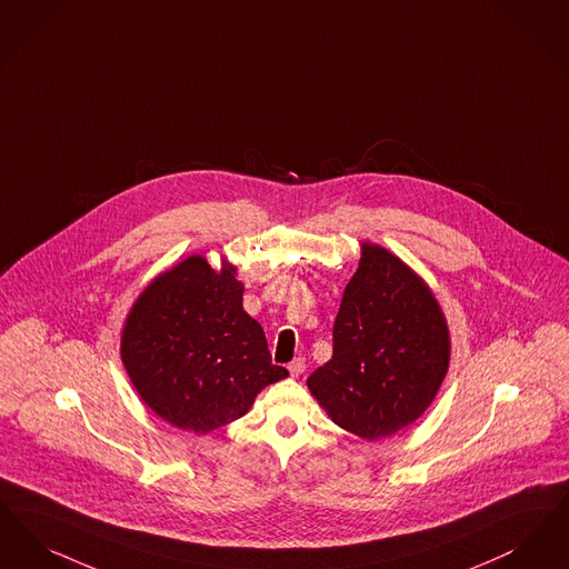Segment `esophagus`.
<instances>
[{
	"label": "esophagus",
	"instance_id": "esophagus-1",
	"mask_svg": "<svg viewBox=\"0 0 569 569\" xmlns=\"http://www.w3.org/2000/svg\"><path fill=\"white\" fill-rule=\"evenodd\" d=\"M303 371H306V361H303L301 357H299V359H296V361H291V363H289V373H291L293 378H299V376H301Z\"/></svg>",
	"mask_w": 569,
	"mask_h": 569
}]
</instances>
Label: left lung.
Returning <instances> with one entry per match:
<instances>
[{
    "label": "left lung",
    "mask_w": 569,
    "mask_h": 569,
    "mask_svg": "<svg viewBox=\"0 0 569 569\" xmlns=\"http://www.w3.org/2000/svg\"><path fill=\"white\" fill-rule=\"evenodd\" d=\"M450 363V331L429 284L396 252L363 242L333 325V357L308 389L338 427L373 442L419 420Z\"/></svg>",
    "instance_id": "left-lung-1"
}]
</instances>
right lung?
Returning <instances> with one entry per match:
<instances>
[{
	"label": "right lung",
	"instance_id": "1",
	"mask_svg": "<svg viewBox=\"0 0 569 569\" xmlns=\"http://www.w3.org/2000/svg\"><path fill=\"white\" fill-rule=\"evenodd\" d=\"M238 268L191 254L154 276L121 331V361L140 399L172 427L206 436L244 417L289 376L273 366L261 325L242 306Z\"/></svg>",
	"mask_w": 569,
	"mask_h": 569
}]
</instances>
